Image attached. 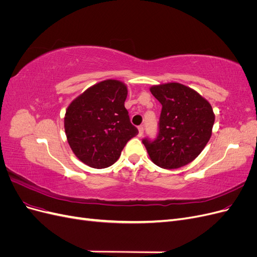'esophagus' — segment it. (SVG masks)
Here are the masks:
<instances>
[{
    "label": "esophagus",
    "instance_id": "obj_1",
    "mask_svg": "<svg viewBox=\"0 0 257 257\" xmlns=\"http://www.w3.org/2000/svg\"><path fill=\"white\" fill-rule=\"evenodd\" d=\"M144 131H145L144 125L138 126V136H143L144 135Z\"/></svg>",
    "mask_w": 257,
    "mask_h": 257
}]
</instances>
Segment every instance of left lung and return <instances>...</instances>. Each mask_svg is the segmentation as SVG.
Instances as JSON below:
<instances>
[{"label": "left lung", "instance_id": "left-lung-1", "mask_svg": "<svg viewBox=\"0 0 257 257\" xmlns=\"http://www.w3.org/2000/svg\"><path fill=\"white\" fill-rule=\"evenodd\" d=\"M150 91L162 104V111L158 137L143 139L148 154L155 165L165 169L188 165L211 137V105L195 90L178 82L153 85Z\"/></svg>", "mask_w": 257, "mask_h": 257}]
</instances>
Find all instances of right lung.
I'll return each instance as SVG.
<instances>
[{
  "label": "right lung",
  "instance_id": "right-lung-1",
  "mask_svg": "<svg viewBox=\"0 0 257 257\" xmlns=\"http://www.w3.org/2000/svg\"><path fill=\"white\" fill-rule=\"evenodd\" d=\"M126 96L125 84L107 79L85 90L67 107V142L84 164L97 169L111 166L124 146L138 134L124 107Z\"/></svg>",
  "mask_w": 257,
  "mask_h": 257
}]
</instances>
